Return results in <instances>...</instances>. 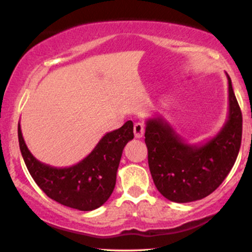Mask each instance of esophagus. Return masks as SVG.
I'll return each instance as SVG.
<instances>
[{
    "label": "esophagus",
    "instance_id": "obj_1",
    "mask_svg": "<svg viewBox=\"0 0 252 252\" xmlns=\"http://www.w3.org/2000/svg\"><path fill=\"white\" fill-rule=\"evenodd\" d=\"M134 134L136 138H141L144 134V124L142 122H136L134 126Z\"/></svg>",
    "mask_w": 252,
    "mask_h": 252
}]
</instances>
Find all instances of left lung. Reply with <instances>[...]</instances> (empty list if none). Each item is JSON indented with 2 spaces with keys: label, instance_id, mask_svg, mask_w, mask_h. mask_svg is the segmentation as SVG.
Wrapping results in <instances>:
<instances>
[{
  "label": "left lung",
  "instance_id": "1",
  "mask_svg": "<svg viewBox=\"0 0 252 252\" xmlns=\"http://www.w3.org/2000/svg\"><path fill=\"white\" fill-rule=\"evenodd\" d=\"M228 82V116L207 142L186 143L161 117L147 121L148 164L156 189L170 201L190 202L210 195L236 162L242 142V111Z\"/></svg>",
  "mask_w": 252,
  "mask_h": 252
}]
</instances>
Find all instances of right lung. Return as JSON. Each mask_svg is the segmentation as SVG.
<instances>
[{"instance_id":"obj_1","label":"right lung","mask_w":252,"mask_h":252,"mask_svg":"<svg viewBox=\"0 0 252 252\" xmlns=\"http://www.w3.org/2000/svg\"><path fill=\"white\" fill-rule=\"evenodd\" d=\"M19 144L28 172L45 194L63 206L79 211L100 207L114 192L116 174L126 144L134 138L131 121L102 137L84 160L65 168L40 162L26 146L21 126Z\"/></svg>"}]
</instances>
